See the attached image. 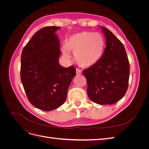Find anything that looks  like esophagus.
I'll return each instance as SVG.
<instances>
[{"instance_id":"esophagus-1","label":"esophagus","mask_w":149,"mask_h":149,"mask_svg":"<svg viewBox=\"0 0 149 149\" xmlns=\"http://www.w3.org/2000/svg\"><path fill=\"white\" fill-rule=\"evenodd\" d=\"M76 74H82V71H81L80 70L78 69V68L76 70Z\"/></svg>"}]
</instances>
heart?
Wrapping results in <instances>:
<instances>
[{
	"instance_id": "b5f03b06",
	"label": "heart",
	"mask_w": 149,
	"mask_h": 149,
	"mask_svg": "<svg viewBox=\"0 0 149 149\" xmlns=\"http://www.w3.org/2000/svg\"><path fill=\"white\" fill-rule=\"evenodd\" d=\"M104 45V38L101 33L83 31L71 35L62 52L66 60L70 59V51L74 53V59L79 66L91 67L100 60Z\"/></svg>"
}]
</instances>
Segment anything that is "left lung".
Here are the masks:
<instances>
[{"label": "left lung", "mask_w": 149, "mask_h": 149, "mask_svg": "<svg viewBox=\"0 0 149 149\" xmlns=\"http://www.w3.org/2000/svg\"><path fill=\"white\" fill-rule=\"evenodd\" d=\"M106 47L96 64L83 71L88 97L100 105L113 104L124 97L129 78V62L123 44L111 31L100 26Z\"/></svg>", "instance_id": "left-lung-1"}]
</instances>
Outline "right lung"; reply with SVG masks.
Wrapping results in <instances>:
<instances>
[{
    "instance_id": "right-lung-1",
    "label": "right lung",
    "mask_w": 149,
    "mask_h": 149,
    "mask_svg": "<svg viewBox=\"0 0 149 149\" xmlns=\"http://www.w3.org/2000/svg\"><path fill=\"white\" fill-rule=\"evenodd\" d=\"M60 26H46L37 31L22 53L20 78L26 96L36 108L45 111L61 106L76 75L73 66L59 63Z\"/></svg>"
}]
</instances>
